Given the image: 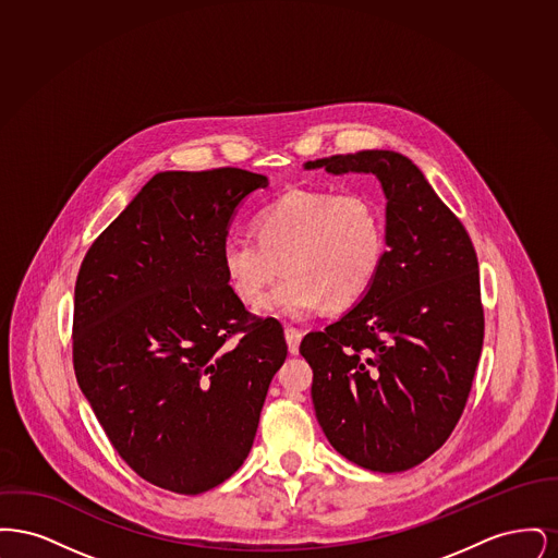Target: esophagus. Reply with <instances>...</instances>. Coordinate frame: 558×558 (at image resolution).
Segmentation results:
<instances>
[{"instance_id":"esophagus-1","label":"esophagus","mask_w":558,"mask_h":558,"mask_svg":"<svg viewBox=\"0 0 558 558\" xmlns=\"http://www.w3.org/2000/svg\"><path fill=\"white\" fill-rule=\"evenodd\" d=\"M301 330H296V328H292V326H287L284 328V339H287V345H289V351H291V355H296L299 353V343H301Z\"/></svg>"}]
</instances>
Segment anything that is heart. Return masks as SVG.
<instances>
[{
  "label": "heart",
  "mask_w": 558,
  "mask_h": 558,
  "mask_svg": "<svg viewBox=\"0 0 558 558\" xmlns=\"http://www.w3.org/2000/svg\"><path fill=\"white\" fill-rule=\"evenodd\" d=\"M385 248V221L371 196L292 190L257 213L255 236H228L219 255L244 303L264 294L282 264L287 276L257 307L301 319L322 303L341 310L360 301L380 271Z\"/></svg>",
  "instance_id": "1"
}]
</instances>
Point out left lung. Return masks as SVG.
Segmentation results:
<instances>
[{"instance_id": "1", "label": "left lung", "mask_w": 558, "mask_h": 558, "mask_svg": "<svg viewBox=\"0 0 558 558\" xmlns=\"http://www.w3.org/2000/svg\"><path fill=\"white\" fill-rule=\"evenodd\" d=\"M372 173L387 198L385 259L360 303L299 347L330 446L376 473L439 450L462 416L483 347L475 246L423 171L393 150L307 160Z\"/></svg>"}]
</instances>
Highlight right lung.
Listing matches in <instances>:
<instances>
[{"label":"right lung","mask_w":558,"mask_h":558,"mask_svg":"<svg viewBox=\"0 0 558 558\" xmlns=\"http://www.w3.org/2000/svg\"><path fill=\"white\" fill-rule=\"evenodd\" d=\"M266 186L236 167L157 173L81 264V391L119 456L175 494L209 492L239 471L287 360L284 335L251 318L219 255L240 203Z\"/></svg>","instance_id":"1"}]
</instances>
